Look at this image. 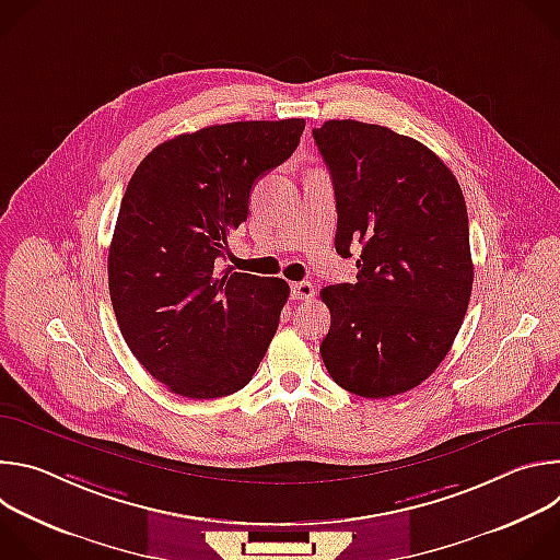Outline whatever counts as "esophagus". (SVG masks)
Masks as SVG:
<instances>
[{
    "mask_svg": "<svg viewBox=\"0 0 560 560\" xmlns=\"http://www.w3.org/2000/svg\"><path fill=\"white\" fill-rule=\"evenodd\" d=\"M292 296L294 299H312L314 285L310 281H296V283H292Z\"/></svg>",
    "mask_w": 560,
    "mask_h": 560,
    "instance_id": "obj_1",
    "label": "esophagus"
}]
</instances>
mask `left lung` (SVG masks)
Segmentation results:
<instances>
[{
	"label": "left lung",
	"mask_w": 560,
	"mask_h": 560,
	"mask_svg": "<svg viewBox=\"0 0 560 560\" xmlns=\"http://www.w3.org/2000/svg\"><path fill=\"white\" fill-rule=\"evenodd\" d=\"M312 137L335 184V248L359 253L357 283L322 290L332 318L324 363L357 396L404 394L439 368L467 312L460 186L428 145L385 126L330 119Z\"/></svg>",
	"instance_id": "left-lung-1"
}]
</instances>
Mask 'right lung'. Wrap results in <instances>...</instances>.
I'll use <instances>...</instances> for the list:
<instances>
[{
    "label": "right lung",
    "instance_id": "1",
    "mask_svg": "<svg viewBox=\"0 0 560 560\" xmlns=\"http://www.w3.org/2000/svg\"><path fill=\"white\" fill-rule=\"evenodd\" d=\"M303 119L208 126L159 143L137 166L115 223L108 288L137 361L171 392L219 398L250 383L290 288L217 270L248 219L253 184L296 150Z\"/></svg>",
    "mask_w": 560,
    "mask_h": 560
}]
</instances>
